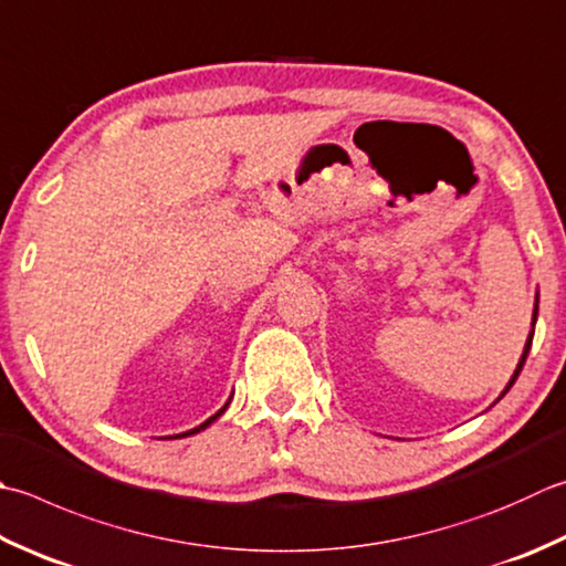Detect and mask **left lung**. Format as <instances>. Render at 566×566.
Instances as JSON below:
<instances>
[{"mask_svg": "<svg viewBox=\"0 0 566 566\" xmlns=\"http://www.w3.org/2000/svg\"><path fill=\"white\" fill-rule=\"evenodd\" d=\"M537 312H539V292H537V296H535V308H533V331H530L527 334V340H525V348H523V356H520V360H517V368H515V373H513V378L507 380V385H505V390L501 392V397H497L495 402H501L503 397H505V392L511 390V387L515 385V380H517V375H520V370H523V365H525V360H527V353H530V346H533V336H535V324H537ZM493 402V405H495Z\"/></svg>", "mask_w": 566, "mask_h": 566, "instance_id": "1", "label": "left lung"}]
</instances>
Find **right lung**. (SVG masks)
Segmentation results:
<instances>
[{
	"label": "right lung",
	"instance_id": "1",
	"mask_svg": "<svg viewBox=\"0 0 566 566\" xmlns=\"http://www.w3.org/2000/svg\"><path fill=\"white\" fill-rule=\"evenodd\" d=\"M230 400H232V395L228 397V402H226L223 407H220V409H218V412H216L213 417H208V419H206V422H203V424H198V427H193V429H188V431H184V434H176V437H191V434H198V431H203L206 427H210V424H213V422H216V419H218L220 415H223V412H226V409H228V405H230Z\"/></svg>",
	"mask_w": 566,
	"mask_h": 566
}]
</instances>
